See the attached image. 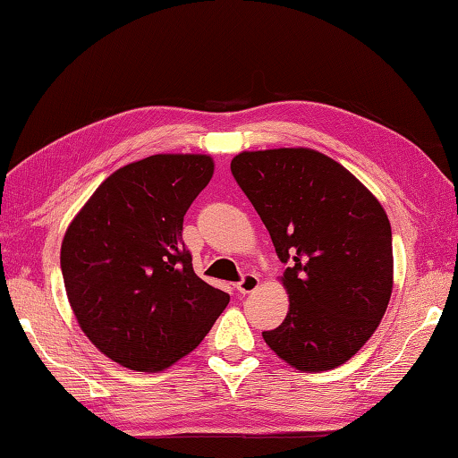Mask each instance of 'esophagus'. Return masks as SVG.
Instances as JSON below:
<instances>
[{"label": "esophagus", "mask_w": 458, "mask_h": 458, "mask_svg": "<svg viewBox=\"0 0 458 458\" xmlns=\"http://www.w3.org/2000/svg\"><path fill=\"white\" fill-rule=\"evenodd\" d=\"M260 286V278L259 275H244L242 281L236 283V291L242 293V294H248V293H254Z\"/></svg>", "instance_id": "34e87169"}]
</instances>
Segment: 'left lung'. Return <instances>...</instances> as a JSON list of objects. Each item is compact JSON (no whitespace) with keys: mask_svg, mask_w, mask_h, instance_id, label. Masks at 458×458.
<instances>
[{"mask_svg":"<svg viewBox=\"0 0 458 458\" xmlns=\"http://www.w3.org/2000/svg\"><path fill=\"white\" fill-rule=\"evenodd\" d=\"M232 175L281 262L289 311L267 345L301 371L345 363L374 335L394 286L392 228L352 172L309 147L242 151Z\"/></svg>","mask_w":458,"mask_h":458,"instance_id":"left-lung-1","label":"left lung"}]
</instances>
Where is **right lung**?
Here are the masks:
<instances>
[{"mask_svg": "<svg viewBox=\"0 0 458 458\" xmlns=\"http://www.w3.org/2000/svg\"><path fill=\"white\" fill-rule=\"evenodd\" d=\"M214 159L159 153L98 185L60 248L68 303L84 335L135 371H164L196 350L230 297L193 273L183 216Z\"/></svg>", "mask_w": 458, "mask_h": 458, "instance_id": "right-lung-1", "label": "right lung"}]
</instances>
